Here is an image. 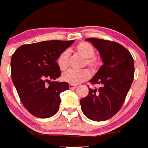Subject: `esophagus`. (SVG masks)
I'll list each match as a JSON object with an SVG mask.
<instances>
[{
    "mask_svg": "<svg viewBox=\"0 0 148 148\" xmlns=\"http://www.w3.org/2000/svg\"><path fill=\"white\" fill-rule=\"evenodd\" d=\"M77 85H73V84H70L69 85V88L70 89H75L76 88H77Z\"/></svg>",
    "mask_w": 148,
    "mask_h": 148,
    "instance_id": "esophagus-1",
    "label": "esophagus"
}]
</instances>
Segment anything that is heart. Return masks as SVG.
Here are the masks:
<instances>
[{
    "label": "heart",
    "instance_id": "heart-1",
    "mask_svg": "<svg viewBox=\"0 0 148 148\" xmlns=\"http://www.w3.org/2000/svg\"><path fill=\"white\" fill-rule=\"evenodd\" d=\"M75 51L85 58V61L83 63L84 66L87 65L89 67L92 72L97 71L100 65V60L94 56L95 50L90 44L86 42H80L75 46ZM69 55V52L65 51L59 56L58 58V65L61 71H65L68 68ZM90 77V72L87 69H83L79 71L71 70L64 73L62 75L63 80L73 85H77L86 81Z\"/></svg>",
    "mask_w": 148,
    "mask_h": 148
}]
</instances>
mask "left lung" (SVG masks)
Wrapping results in <instances>:
<instances>
[{
    "label": "left lung",
    "mask_w": 148,
    "mask_h": 148,
    "mask_svg": "<svg viewBox=\"0 0 148 148\" xmlns=\"http://www.w3.org/2000/svg\"><path fill=\"white\" fill-rule=\"evenodd\" d=\"M100 53L103 65L90 83L88 95L80 100L83 114L94 121H104L115 115L123 106L133 81L134 60L130 53L118 42L99 38H87Z\"/></svg>",
    "instance_id": "left-lung-1"
}]
</instances>
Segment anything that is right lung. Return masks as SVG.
<instances>
[{
    "mask_svg": "<svg viewBox=\"0 0 148 148\" xmlns=\"http://www.w3.org/2000/svg\"><path fill=\"white\" fill-rule=\"evenodd\" d=\"M73 42L48 40L23 45L12 56V81L21 103L35 117L48 118L58 111L60 93L69 89V85L54 81L61 75L56 60ZM46 82L49 86L45 85Z\"/></svg>",
    "mask_w": 148,
    "mask_h": 148,
    "instance_id": "obj_1",
    "label": "right lung"
}]
</instances>
